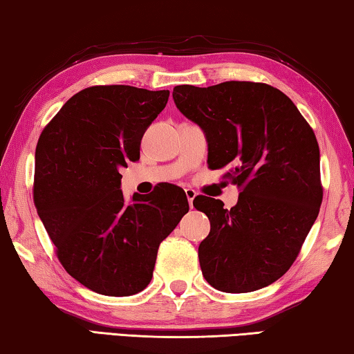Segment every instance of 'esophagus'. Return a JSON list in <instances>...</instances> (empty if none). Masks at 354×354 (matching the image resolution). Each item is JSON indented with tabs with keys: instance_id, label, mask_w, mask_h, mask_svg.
Masks as SVG:
<instances>
[{
	"instance_id": "obj_1",
	"label": "esophagus",
	"mask_w": 354,
	"mask_h": 354,
	"mask_svg": "<svg viewBox=\"0 0 354 354\" xmlns=\"http://www.w3.org/2000/svg\"><path fill=\"white\" fill-rule=\"evenodd\" d=\"M184 192H186V197H187V200H189V205H190V207L194 206V198H195V195H197V192H195L194 189H184Z\"/></svg>"
}]
</instances>
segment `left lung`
Listing matches in <instances>:
<instances>
[{"label": "left lung", "mask_w": 354, "mask_h": 354, "mask_svg": "<svg viewBox=\"0 0 354 354\" xmlns=\"http://www.w3.org/2000/svg\"><path fill=\"white\" fill-rule=\"evenodd\" d=\"M173 99L203 129L207 167L223 168L241 190L238 205L198 195L211 232L198 258L207 283L249 293L283 276L299 255L323 200L319 148L312 127L288 96L266 83L179 85Z\"/></svg>", "instance_id": "1"}]
</instances>
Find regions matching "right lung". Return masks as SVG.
<instances>
[{"label":"right lung","mask_w":354,"mask_h":354,"mask_svg":"<svg viewBox=\"0 0 354 354\" xmlns=\"http://www.w3.org/2000/svg\"><path fill=\"white\" fill-rule=\"evenodd\" d=\"M170 91L127 85L82 89L39 137L32 198L56 257L72 277L105 296H131L153 277L157 249L189 211L164 184L126 200L120 168L140 159L147 129Z\"/></svg>","instance_id":"1"}]
</instances>
